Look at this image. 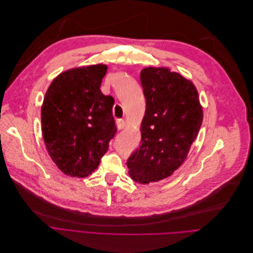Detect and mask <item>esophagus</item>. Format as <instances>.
<instances>
[{
	"mask_svg": "<svg viewBox=\"0 0 253 253\" xmlns=\"http://www.w3.org/2000/svg\"><path fill=\"white\" fill-rule=\"evenodd\" d=\"M116 126H117L118 129H123L126 126V122L124 119H118L116 122Z\"/></svg>",
	"mask_w": 253,
	"mask_h": 253,
	"instance_id": "1",
	"label": "esophagus"
}]
</instances>
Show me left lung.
I'll use <instances>...</instances> for the list:
<instances>
[{
	"instance_id": "1",
	"label": "left lung",
	"mask_w": 253,
	"mask_h": 253,
	"mask_svg": "<svg viewBox=\"0 0 253 253\" xmlns=\"http://www.w3.org/2000/svg\"><path fill=\"white\" fill-rule=\"evenodd\" d=\"M146 110L139 147L126 166L141 184L171 176L187 158L203 122L195 84L169 68H144L140 74Z\"/></svg>"
}]
</instances>
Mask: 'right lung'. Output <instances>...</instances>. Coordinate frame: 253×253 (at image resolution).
I'll use <instances>...</instances> for the list:
<instances>
[{"instance_id": "obj_1", "label": "right lung", "mask_w": 253, "mask_h": 253, "mask_svg": "<svg viewBox=\"0 0 253 253\" xmlns=\"http://www.w3.org/2000/svg\"><path fill=\"white\" fill-rule=\"evenodd\" d=\"M106 65L67 70L48 87L41 108L42 135L56 167L71 177L84 178L100 165L117 127L114 99L100 86Z\"/></svg>"}]
</instances>
